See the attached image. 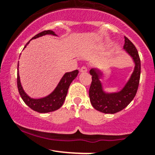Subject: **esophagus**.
<instances>
[{
  "mask_svg": "<svg viewBox=\"0 0 155 155\" xmlns=\"http://www.w3.org/2000/svg\"><path fill=\"white\" fill-rule=\"evenodd\" d=\"M80 72L81 73H85V72H87V68H86V67H85V66H83V67H82V68H80Z\"/></svg>",
  "mask_w": 155,
  "mask_h": 155,
  "instance_id": "1",
  "label": "esophagus"
}]
</instances>
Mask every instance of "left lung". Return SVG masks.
<instances>
[{"mask_svg":"<svg viewBox=\"0 0 155 155\" xmlns=\"http://www.w3.org/2000/svg\"><path fill=\"white\" fill-rule=\"evenodd\" d=\"M124 49L131 56L135 67L130 78L120 91L115 93L104 91L100 80L103 73L96 68L90 70V74L92 76V82L89 88L91 104L95 109L104 113L114 114L124 109L133 101L138 90L141 73V63L138 51L126 37H124Z\"/></svg>","mask_w":155,"mask_h":155,"instance_id":"obj_1","label":"left lung"}]
</instances>
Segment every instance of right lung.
<instances>
[{"instance_id":"1","label":"right lung","mask_w":155,"mask_h":155,"mask_svg":"<svg viewBox=\"0 0 155 155\" xmlns=\"http://www.w3.org/2000/svg\"><path fill=\"white\" fill-rule=\"evenodd\" d=\"M46 34L57 36L52 31L48 30V31H44L39 33L37 35L34 36L31 40L38 38V37H42V36L46 35ZM29 42L25 45V48L28 44ZM78 73H79V70H78L65 73L63 77L61 78L60 82H59L58 85L55 87V89L49 95L45 97L40 98V99H34V98L30 97L24 91L22 86L21 85V82H20L18 71L17 73V87H18L20 96H21L23 101L25 103L26 105L28 106L31 109L36 111V112H40V113H46V112L57 110L63 105L65 98H66L67 94H68L69 87H70V84L73 82V79H76Z\"/></svg>"}]
</instances>
